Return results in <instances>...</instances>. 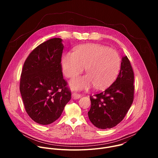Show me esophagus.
<instances>
[{"label":"esophagus","mask_w":158,"mask_h":158,"mask_svg":"<svg viewBox=\"0 0 158 158\" xmlns=\"http://www.w3.org/2000/svg\"><path fill=\"white\" fill-rule=\"evenodd\" d=\"M81 96V94L80 93H73V98L74 99H79L80 98Z\"/></svg>","instance_id":"1"}]
</instances>
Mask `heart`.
<instances>
[{
    "instance_id": "obj_1",
    "label": "heart",
    "mask_w": 158,
    "mask_h": 158,
    "mask_svg": "<svg viewBox=\"0 0 158 158\" xmlns=\"http://www.w3.org/2000/svg\"><path fill=\"white\" fill-rule=\"evenodd\" d=\"M63 73L73 77L85 67V76H76L70 82L74 89H85L94 85L98 89L109 86L116 78L121 67L118 53L112 49L96 44L78 46L74 52H65L61 60Z\"/></svg>"
}]
</instances>
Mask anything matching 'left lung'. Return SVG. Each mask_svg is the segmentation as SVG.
<instances>
[{
    "instance_id": "1",
    "label": "left lung",
    "mask_w": 158,
    "mask_h": 158,
    "mask_svg": "<svg viewBox=\"0 0 158 158\" xmlns=\"http://www.w3.org/2000/svg\"><path fill=\"white\" fill-rule=\"evenodd\" d=\"M134 72L127 56L123 57L116 81L105 91L90 96L89 120L96 127L110 129L121 123L131 106L134 95Z\"/></svg>"
}]
</instances>
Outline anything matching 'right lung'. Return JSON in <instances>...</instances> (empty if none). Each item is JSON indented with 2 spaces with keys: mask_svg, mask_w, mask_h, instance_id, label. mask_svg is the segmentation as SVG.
Wrapping results in <instances>:
<instances>
[{
  "mask_svg": "<svg viewBox=\"0 0 158 158\" xmlns=\"http://www.w3.org/2000/svg\"><path fill=\"white\" fill-rule=\"evenodd\" d=\"M63 49L60 38L40 44L28 56L22 70L19 89L26 111L40 124L56 121L71 99L62 71Z\"/></svg>",
  "mask_w": 158,
  "mask_h": 158,
  "instance_id": "add662e5",
  "label": "right lung"
}]
</instances>
